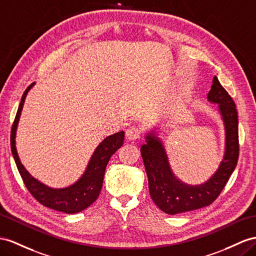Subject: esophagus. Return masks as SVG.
Returning <instances> with one entry per match:
<instances>
[{
    "instance_id": "34e87169",
    "label": "esophagus",
    "mask_w": 256,
    "mask_h": 256,
    "mask_svg": "<svg viewBox=\"0 0 256 256\" xmlns=\"http://www.w3.org/2000/svg\"><path fill=\"white\" fill-rule=\"evenodd\" d=\"M126 138L128 140H136L137 138H140V130L138 128H136V126H130L126 130Z\"/></svg>"
}]
</instances>
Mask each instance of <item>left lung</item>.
<instances>
[{"mask_svg": "<svg viewBox=\"0 0 256 256\" xmlns=\"http://www.w3.org/2000/svg\"><path fill=\"white\" fill-rule=\"evenodd\" d=\"M208 102L218 104V110L225 126V154L211 178L200 185L180 182L170 166L164 146L154 133L146 135V144L140 148L148 176L152 199L163 212L178 214L208 206L218 198L237 166L239 156L238 114L234 102L214 76L208 94Z\"/></svg>", "mask_w": 256, "mask_h": 256, "instance_id": "1", "label": "left lung"}]
</instances>
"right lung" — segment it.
I'll list each match as a JSON object with an SVG mask.
<instances>
[{
    "mask_svg": "<svg viewBox=\"0 0 256 256\" xmlns=\"http://www.w3.org/2000/svg\"><path fill=\"white\" fill-rule=\"evenodd\" d=\"M34 83L30 84L24 90L20 104L17 110L14 123L12 126L10 132V149L12 156L16 162L17 168L24 182L26 187L29 192L34 196L36 201L41 204L50 208L56 210V211L64 212L67 214H74L81 212L83 210L88 208L92 203H94L98 196L100 194L104 175L106 171L108 162L118 149L123 145L124 132H118L114 135L106 137L100 145L95 149L94 154H92L83 175L78 178L74 184H72L66 188H50L42 184L41 182L36 180L31 176L27 170L22 164L16 149V130L18 126L19 118L22 114V110L24 104L26 96L28 92L34 86Z\"/></svg>",
    "mask_w": 256,
    "mask_h": 256,
    "instance_id": "1",
    "label": "right lung"
}]
</instances>
